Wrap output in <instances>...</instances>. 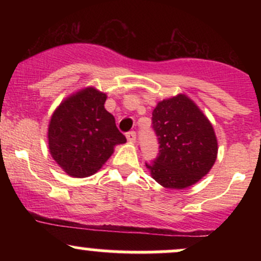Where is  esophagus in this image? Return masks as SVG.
<instances>
[{"label":"esophagus","mask_w":261,"mask_h":261,"mask_svg":"<svg viewBox=\"0 0 261 261\" xmlns=\"http://www.w3.org/2000/svg\"><path fill=\"white\" fill-rule=\"evenodd\" d=\"M126 139H127L128 142L134 143L135 141H136V133H135V131H130V133H127L126 134Z\"/></svg>","instance_id":"34e87169"}]
</instances>
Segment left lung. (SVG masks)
I'll return each mask as SVG.
<instances>
[{"mask_svg":"<svg viewBox=\"0 0 261 261\" xmlns=\"http://www.w3.org/2000/svg\"><path fill=\"white\" fill-rule=\"evenodd\" d=\"M152 127L158 136L160 153L146 167L162 187L189 188L214 167L218 152L216 134L188 95L161 100L152 113Z\"/></svg>","mask_w":261,"mask_h":261,"instance_id":"1","label":"left lung"}]
</instances>
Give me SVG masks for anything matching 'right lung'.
I'll return each mask as SVG.
<instances>
[{
	"label": "right lung",
	"instance_id": "obj_1",
	"mask_svg": "<svg viewBox=\"0 0 261 261\" xmlns=\"http://www.w3.org/2000/svg\"><path fill=\"white\" fill-rule=\"evenodd\" d=\"M106 93L87 87L60 103L47 128L49 151L67 175L87 178L99 170L116 145L126 142L104 108Z\"/></svg>",
	"mask_w": 261,
	"mask_h": 261
}]
</instances>
